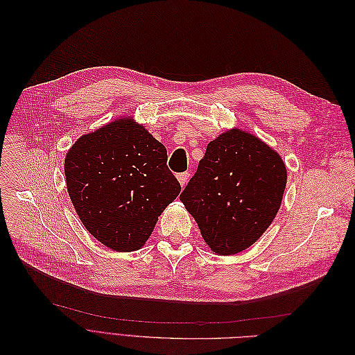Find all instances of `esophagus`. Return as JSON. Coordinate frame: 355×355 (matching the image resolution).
Masks as SVG:
<instances>
[{"instance_id": "1", "label": "esophagus", "mask_w": 355, "mask_h": 355, "mask_svg": "<svg viewBox=\"0 0 355 355\" xmlns=\"http://www.w3.org/2000/svg\"><path fill=\"white\" fill-rule=\"evenodd\" d=\"M188 179H189V171H184V173H179V175H178V180H179V184H180L182 187L187 185Z\"/></svg>"}]
</instances>
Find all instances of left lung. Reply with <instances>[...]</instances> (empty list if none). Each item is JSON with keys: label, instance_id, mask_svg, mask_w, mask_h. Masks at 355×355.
<instances>
[{"label": "left lung", "instance_id": "8db88e82", "mask_svg": "<svg viewBox=\"0 0 355 355\" xmlns=\"http://www.w3.org/2000/svg\"><path fill=\"white\" fill-rule=\"evenodd\" d=\"M286 180L280 155L256 136L231 130L207 145L179 198L210 249L235 254L270 227L280 209Z\"/></svg>", "mask_w": 355, "mask_h": 355}]
</instances>
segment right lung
<instances>
[{"label": "right lung", "mask_w": 355, "mask_h": 355, "mask_svg": "<svg viewBox=\"0 0 355 355\" xmlns=\"http://www.w3.org/2000/svg\"><path fill=\"white\" fill-rule=\"evenodd\" d=\"M65 176L85 230L115 252L141 249L180 192L166 146L127 118L80 137L65 158Z\"/></svg>", "instance_id": "1"}]
</instances>
